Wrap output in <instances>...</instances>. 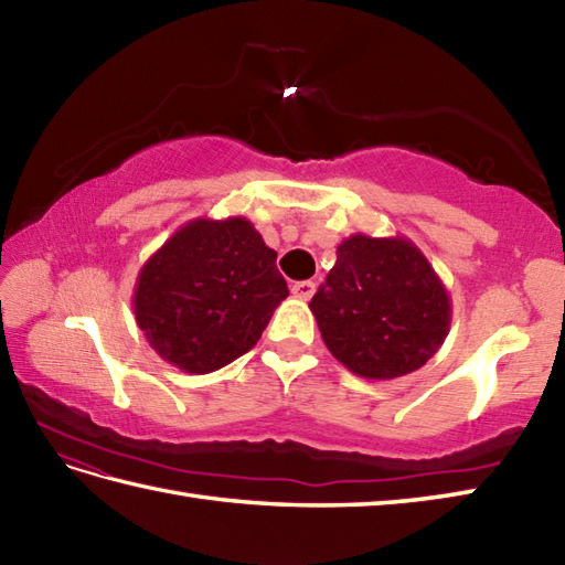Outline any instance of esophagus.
<instances>
[{
    "label": "esophagus",
    "instance_id": "esophagus-1",
    "mask_svg": "<svg viewBox=\"0 0 565 565\" xmlns=\"http://www.w3.org/2000/svg\"><path fill=\"white\" fill-rule=\"evenodd\" d=\"M291 294L301 301H310V296L316 294V284L313 281H296L291 284Z\"/></svg>",
    "mask_w": 565,
    "mask_h": 565
}]
</instances>
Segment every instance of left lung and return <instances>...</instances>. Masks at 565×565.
I'll list each match as a JSON object with an SVG mask.
<instances>
[{"instance_id": "1", "label": "left lung", "mask_w": 565, "mask_h": 565, "mask_svg": "<svg viewBox=\"0 0 565 565\" xmlns=\"http://www.w3.org/2000/svg\"><path fill=\"white\" fill-rule=\"evenodd\" d=\"M322 342L352 374L391 381L437 354L451 326V298L407 237L356 233L310 301Z\"/></svg>"}]
</instances>
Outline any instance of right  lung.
Masks as SVG:
<instances>
[{"mask_svg":"<svg viewBox=\"0 0 565 565\" xmlns=\"http://www.w3.org/2000/svg\"><path fill=\"white\" fill-rule=\"evenodd\" d=\"M276 252L243 215L196 218L138 271L134 313L148 344L186 374L249 352L284 298Z\"/></svg>","mask_w":565,"mask_h":565,"instance_id":"add662e5","label":"right lung"}]
</instances>
